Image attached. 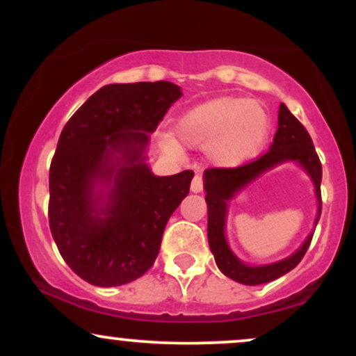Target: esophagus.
I'll return each mask as SVG.
<instances>
[{
	"mask_svg": "<svg viewBox=\"0 0 356 356\" xmlns=\"http://www.w3.org/2000/svg\"><path fill=\"white\" fill-rule=\"evenodd\" d=\"M191 191L194 192V194H197V192L202 191V177L201 175H195L194 179H192V184H191Z\"/></svg>",
	"mask_w": 356,
	"mask_h": 356,
	"instance_id": "34e87169",
	"label": "esophagus"
}]
</instances>
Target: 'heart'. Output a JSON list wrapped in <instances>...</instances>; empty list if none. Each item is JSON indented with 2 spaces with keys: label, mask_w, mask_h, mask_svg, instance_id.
I'll return each mask as SVG.
<instances>
[{
  "label": "heart",
  "mask_w": 356,
  "mask_h": 356,
  "mask_svg": "<svg viewBox=\"0 0 356 356\" xmlns=\"http://www.w3.org/2000/svg\"><path fill=\"white\" fill-rule=\"evenodd\" d=\"M269 117L263 105L243 97H218L187 110L175 124L186 145L206 149L219 167H238L254 159L266 144ZM169 144H174L167 137Z\"/></svg>",
  "instance_id": "1"
}]
</instances>
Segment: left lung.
I'll list each match as a JSON object with an SVG mask.
<instances>
[{
	"label": "left lung",
	"instance_id": "obj_1",
	"mask_svg": "<svg viewBox=\"0 0 356 356\" xmlns=\"http://www.w3.org/2000/svg\"><path fill=\"white\" fill-rule=\"evenodd\" d=\"M288 162L300 165L312 179L318 206L316 218H314V227H316L321 216L320 159H318L309 134L284 104L280 105L277 130L266 154L246 165L236 167V169H207L202 175L207 202V239H209L211 252L214 254L216 264L220 273L234 280L236 283L256 286L275 281L295 269L308 251L314 231L309 232L305 243L293 254L276 261V263L259 264V266H251V264L241 261L227 244L226 222L232 199L263 174L269 172L277 165L288 164Z\"/></svg>",
	"mask_w": 356,
	"mask_h": 356
}]
</instances>
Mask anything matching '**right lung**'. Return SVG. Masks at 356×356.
Returning a JSON list of instances; mask_svg holds the SVG:
<instances>
[{"mask_svg":"<svg viewBox=\"0 0 356 356\" xmlns=\"http://www.w3.org/2000/svg\"><path fill=\"white\" fill-rule=\"evenodd\" d=\"M181 97L170 81L105 85L61 130L50 165V229L65 263L90 284L144 275L189 194L192 170L159 177L147 164L150 134Z\"/></svg>","mask_w":356,"mask_h":356,"instance_id":"obj_1","label":"right lung"}]
</instances>
